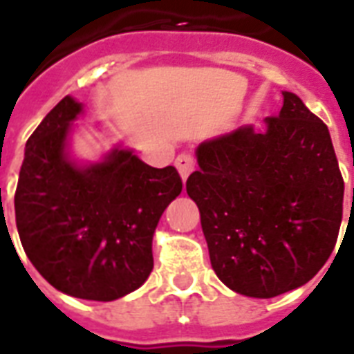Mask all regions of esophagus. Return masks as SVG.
Masks as SVG:
<instances>
[{
    "label": "esophagus",
    "mask_w": 354,
    "mask_h": 354,
    "mask_svg": "<svg viewBox=\"0 0 354 354\" xmlns=\"http://www.w3.org/2000/svg\"><path fill=\"white\" fill-rule=\"evenodd\" d=\"M174 165H176L182 180L185 182V180L189 178V174L195 171V159L191 158L189 153H180V156L176 158V161H174Z\"/></svg>",
    "instance_id": "esophagus-1"
}]
</instances>
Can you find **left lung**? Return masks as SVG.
Listing matches in <instances>:
<instances>
[{"instance_id":"1","label":"left lung","mask_w":354,"mask_h":354,"mask_svg":"<svg viewBox=\"0 0 354 354\" xmlns=\"http://www.w3.org/2000/svg\"><path fill=\"white\" fill-rule=\"evenodd\" d=\"M279 117L196 147L187 195L201 212L213 271L232 291L271 299L325 266L338 239L344 180L328 128L297 94Z\"/></svg>"}]
</instances>
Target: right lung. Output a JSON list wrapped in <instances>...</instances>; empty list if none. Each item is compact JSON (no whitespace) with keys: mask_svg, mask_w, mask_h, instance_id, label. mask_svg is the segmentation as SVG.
<instances>
[{"mask_svg":"<svg viewBox=\"0 0 354 354\" xmlns=\"http://www.w3.org/2000/svg\"><path fill=\"white\" fill-rule=\"evenodd\" d=\"M83 104L64 96L27 139L15 195L21 247L55 290L87 301H115L152 273V237L182 193L174 167L153 169L133 148L98 161L72 152Z\"/></svg>","mask_w":354,"mask_h":354,"instance_id":"right-lung-1","label":"right lung"}]
</instances>
